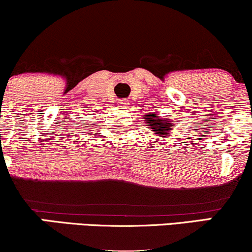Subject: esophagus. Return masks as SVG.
Instances as JSON below:
<instances>
[{"instance_id":"obj_1","label":"esophagus","mask_w":252,"mask_h":252,"mask_svg":"<svg viewBox=\"0 0 252 252\" xmlns=\"http://www.w3.org/2000/svg\"><path fill=\"white\" fill-rule=\"evenodd\" d=\"M118 105H122V107L126 105V99H121V101H118Z\"/></svg>"}]
</instances>
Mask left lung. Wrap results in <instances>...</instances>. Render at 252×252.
Here are the masks:
<instances>
[{"label": "left lung", "mask_w": 252, "mask_h": 252, "mask_svg": "<svg viewBox=\"0 0 252 252\" xmlns=\"http://www.w3.org/2000/svg\"><path fill=\"white\" fill-rule=\"evenodd\" d=\"M145 118H147V123L150 124L151 129H154L153 131L157 132L158 135H165L172 129L170 121L164 120V118H157L156 114L147 113Z\"/></svg>", "instance_id": "left-lung-1"}]
</instances>
